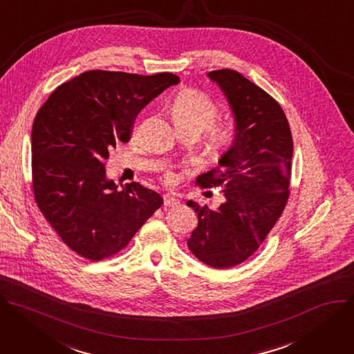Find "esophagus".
<instances>
[{"instance_id": "esophagus-1", "label": "esophagus", "mask_w": 354, "mask_h": 354, "mask_svg": "<svg viewBox=\"0 0 354 354\" xmlns=\"http://www.w3.org/2000/svg\"><path fill=\"white\" fill-rule=\"evenodd\" d=\"M178 205V200L171 197V195H165V201H163V207H177Z\"/></svg>"}]
</instances>
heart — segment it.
Returning <instances> with one entry per match:
<instances>
[{"mask_svg":"<svg viewBox=\"0 0 354 354\" xmlns=\"http://www.w3.org/2000/svg\"><path fill=\"white\" fill-rule=\"evenodd\" d=\"M171 113L180 129L191 128L201 132L208 126V147L214 156H222L234 139V128L230 121H215L219 113V104L205 93L195 88L181 90L173 100ZM176 176L167 173L166 183H173Z\"/></svg>","mask_w":354,"mask_h":354,"instance_id":"obj_1","label":"heart"}]
</instances>
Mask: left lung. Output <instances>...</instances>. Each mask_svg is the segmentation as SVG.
I'll use <instances>...</instances> for the list:
<instances>
[{
  "label": "left lung",
  "instance_id": "obj_1",
  "mask_svg": "<svg viewBox=\"0 0 354 354\" xmlns=\"http://www.w3.org/2000/svg\"><path fill=\"white\" fill-rule=\"evenodd\" d=\"M208 77L226 95L234 115V139L219 166L197 178L201 188L221 187L225 201L209 208L188 201L198 226L187 245L214 268L248 260L281 216L291 181L292 135L287 116L270 94L230 68Z\"/></svg>",
  "mask_w": 354,
  "mask_h": 354
}]
</instances>
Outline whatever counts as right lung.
Instances as JSON below:
<instances>
[{"instance_id":"right-lung-1","label":"right lung","mask_w":354,"mask_h":354,"mask_svg":"<svg viewBox=\"0 0 354 354\" xmlns=\"http://www.w3.org/2000/svg\"><path fill=\"white\" fill-rule=\"evenodd\" d=\"M180 78L90 70L59 86L32 127V189L59 238L100 261L120 253L163 198L139 183L105 177L109 150L129 142L136 115Z\"/></svg>"}]
</instances>
